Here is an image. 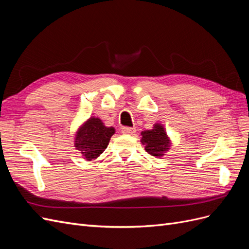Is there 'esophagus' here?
<instances>
[{"label":"esophagus","mask_w":249,"mask_h":249,"mask_svg":"<svg viewBox=\"0 0 249 249\" xmlns=\"http://www.w3.org/2000/svg\"><path fill=\"white\" fill-rule=\"evenodd\" d=\"M122 132L124 134H126V135H134L135 132H136V129H134V127H129V126H124L122 129Z\"/></svg>","instance_id":"34e87169"}]
</instances>
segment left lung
<instances>
[{
    "instance_id": "obj_1",
    "label": "left lung",
    "mask_w": 249,
    "mask_h": 249,
    "mask_svg": "<svg viewBox=\"0 0 249 249\" xmlns=\"http://www.w3.org/2000/svg\"><path fill=\"white\" fill-rule=\"evenodd\" d=\"M141 136V143L144 145L145 150L149 155L162 157L168 152L171 143L161 124H154L152 130L142 131Z\"/></svg>"
}]
</instances>
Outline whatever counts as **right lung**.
I'll return each instance as SVG.
<instances>
[{
  "mask_svg": "<svg viewBox=\"0 0 249 249\" xmlns=\"http://www.w3.org/2000/svg\"><path fill=\"white\" fill-rule=\"evenodd\" d=\"M114 133L115 129L113 126H106L100 118L90 117L78 130L74 138V147L85 160H94L107 148Z\"/></svg>",
  "mask_w": 249,
  "mask_h": 249,
  "instance_id": "obj_1",
  "label": "right lung"
}]
</instances>
